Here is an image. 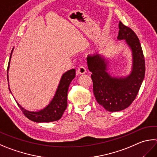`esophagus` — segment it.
I'll return each instance as SVG.
<instances>
[{"instance_id":"1","label":"esophagus","mask_w":157,"mask_h":157,"mask_svg":"<svg viewBox=\"0 0 157 157\" xmlns=\"http://www.w3.org/2000/svg\"><path fill=\"white\" fill-rule=\"evenodd\" d=\"M86 72V67L83 65H82V66H79V68L78 69V73L79 74H84Z\"/></svg>"}]
</instances>
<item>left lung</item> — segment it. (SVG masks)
I'll list each match as a JSON object with an SVG mask.
<instances>
[{"label":"left lung","instance_id":"obj_1","mask_svg":"<svg viewBox=\"0 0 157 157\" xmlns=\"http://www.w3.org/2000/svg\"><path fill=\"white\" fill-rule=\"evenodd\" d=\"M119 28L117 38L126 40L132 52V71L130 75L125 78H112L106 71L107 62L99 54L87 57L96 100L110 112L122 110L132 103L140 89L146 71L143 50L137 36L121 21Z\"/></svg>","mask_w":157,"mask_h":157}]
</instances>
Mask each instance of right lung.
Instances as JSON below:
<instances>
[{"instance_id": "add662e5", "label": "right lung", "mask_w": 157, "mask_h": 157, "mask_svg": "<svg viewBox=\"0 0 157 157\" xmlns=\"http://www.w3.org/2000/svg\"><path fill=\"white\" fill-rule=\"evenodd\" d=\"M11 53H12V51H11L9 64H8L7 71L9 70ZM75 69H74L68 71L67 72L63 74L55 96L51 103L44 109L38 111V112H30L20 106V104L18 103L17 104L21 108L25 116L33 121L40 123V122H51L59 120L62 117L64 110L67 107L68 89H69L70 83L72 79L75 78Z\"/></svg>"}]
</instances>
